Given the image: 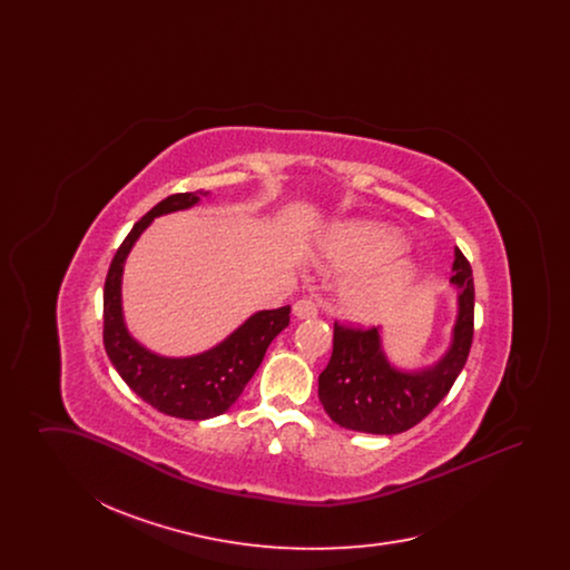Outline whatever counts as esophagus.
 Listing matches in <instances>:
<instances>
[{
    "instance_id": "34e87169",
    "label": "esophagus",
    "mask_w": 570,
    "mask_h": 570,
    "mask_svg": "<svg viewBox=\"0 0 570 570\" xmlns=\"http://www.w3.org/2000/svg\"><path fill=\"white\" fill-rule=\"evenodd\" d=\"M293 314H295V318H298V321L316 318L318 316V305L312 298H298L297 303L293 305Z\"/></svg>"
}]
</instances>
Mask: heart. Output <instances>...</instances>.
Masks as SVG:
<instances>
[{
	"mask_svg": "<svg viewBox=\"0 0 570 570\" xmlns=\"http://www.w3.org/2000/svg\"><path fill=\"white\" fill-rule=\"evenodd\" d=\"M404 249L402 233L379 222H344L326 235L321 256L335 269L353 272L337 288L346 316L374 323L404 305L419 279L414 263L400 256Z\"/></svg>",
	"mask_w": 570,
	"mask_h": 570,
	"instance_id": "b5f03b06",
	"label": "heart"
}]
</instances>
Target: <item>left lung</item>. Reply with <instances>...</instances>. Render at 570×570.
<instances>
[{"label":"left lung","mask_w":570,"mask_h":570,"mask_svg":"<svg viewBox=\"0 0 570 570\" xmlns=\"http://www.w3.org/2000/svg\"><path fill=\"white\" fill-rule=\"evenodd\" d=\"M451 284L458 288L451 346L430 367L397 370L382 351L376 326L335 323L331 361L318 376V397L331 421L363 434H402L446 397L465 365L474 333V282L460 247H455Z\"/></svg>","instance_id":"8db88e82"}]
</instances>
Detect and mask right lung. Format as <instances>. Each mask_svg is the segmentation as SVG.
Returning <instances> with one entry per match:
<instances>
[{"label":"right lung","instance_id":"obj_1","mask_svg":"<svg viewBox=\"0 0 570 570\" xmlns=\"http://www.w3.org/2000/svg\"><path fill=\"white\" fill-rule=\"evenodd\" d=\"M209 191H184L160 200L119 245L105 282V348L124 382L149 406L168 416L205 421L226 412L244 393L269 344L291 323V305L252 314L214 348L191 356H160L128 333L121 309L124 263L154 217L194 207Z\"/></svg>","mask_w":570,"mask_h":570}]
</instances>
